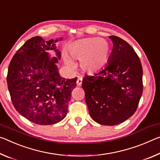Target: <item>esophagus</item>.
<instances>
[{"instance_id": "34e87169", "label": "esophagus", "mask_w": 160, "mask_h": 160, "mask_svg": "<svg viewBox=\"0 0 160 160\" xmlns=\"http://www.w3.org/2000/svg\"><path fill=\"white\" fill-rule=\"evenodd\" d=\"M82 80H83V78H82V77H79L78 78V79H77V86H82Z\"/></svg>"}]
</instances>
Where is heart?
Returning <instances> with one entry per match:
<instances>
[{"mask_svg": "<svg viewBox=\"0 0 160 160\" xmlns=\"http://www.w3.org/2000/svg\"><path fill=\"white\" fill-rule=\"evenodd\" d=\"M111 47L104 39L86 38L78 41L70 49V54L74 58L81 60V67L88 74L96 73L103 69L108 61ZM64 61L69 67L74 64L69 57Z\"/></svg>", "mask_w": 160, "mask_h": 160, "instance_id": "1", "label": "heart"}]
</instances>
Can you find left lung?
<instances>
[{"instance_id": "8db88e82", "label": "left lung", "mask_w": 160, "mask_h": 160, "mask_svg": "<svg viewBox=\"0 0 160 160\" xmlns=\"http://www.w3.org/2000/svg\"><path fill=\"white\" fill-rule=\"evenodd\" d=\"M113 43L108 64L83 78L82 88L90 116L104 125L121 123L137 110L142 94V67L126 41L110 36Z\"/></svg>"}]
</instances>
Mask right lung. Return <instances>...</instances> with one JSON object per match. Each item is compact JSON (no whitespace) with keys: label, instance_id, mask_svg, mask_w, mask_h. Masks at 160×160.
I'll return each mask as SVG.
<instances>
[{"label":"right lung","instance_id":"right-lung-1","mask_svg":"<svg viewBox=\"0 0 160 160\" xmlns=\"http://www.w3.org/2000/svg\"><path fill=\"white\" fill-rule=\"evenodd\" d=\"M62 38H60V40ZM58 40L34 37L26 41L12 57L7 75L8 88L16 111L34 123L52 125L64 118L77 78L66 79L58 72L61 58ZM56 52L58 58L48 56Z\"/></svg>","mask_w":160,"mask_h":160}]
</instances>
